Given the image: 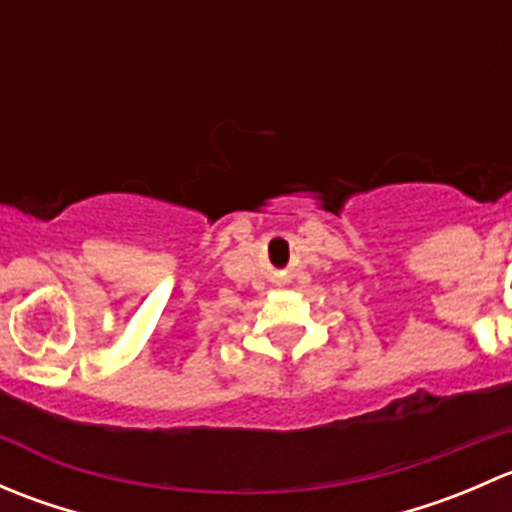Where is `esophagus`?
Listing matches in <instances>:
<instances>
[{
  "label": "esophagus",
  "instance_id": "esophagus-1",
  "mask_svg": "<svg viewBox=\"0 0 512 512\" xmlns=\"http://www.w3.org/2000/svg\"><path fill=\"white\" fill-rule=\"evenodd\" d=\"M277 285H285V282H282V280H277Z\"/></svg>",
  "mask_w": 512,
  "mask_h": 512
}]
</instances>
